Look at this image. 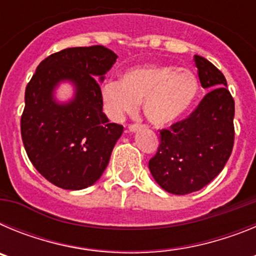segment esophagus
Wrapping results in <instances>:
<instances>
[{
    "label": "esophagus",
    "instance_id": "esophagus-1",
    "mask_svg": "<svg viewBox=\"0 0 256 256\" xmlns=\"http://www.w3.org/2000/svg\"><path fill=\"white\" fill-rule=\"evenodd\" d=\"M144 126H142V124H130V126H128V130L130 132H137L138 130H142Z\"/></svg>",
    "mask_w": 256,
    "mask_h": 256
}]
</instances>
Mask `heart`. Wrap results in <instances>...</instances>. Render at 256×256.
I'll use <instances>...</instances> for the list:
<instances>
[{"label":"heart","mask_w":256,"mask_h":256,"mask_svg":"<svg viewBox=\"0 0 256 256\" xmlns=\"http://www.w3.org/2000/svg\"><path fill=\"white\" fill-rule=\"evenodd\" d=\"M200 94V83L191 70L176 65H144L123 74L101 88L105 112L112 119L137 112L140 104L148 120L168 126L188 112Z\"/></svg>","instance_id":"b5f03b06"}]
</instances>
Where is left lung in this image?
Listing matches in <instances>:
<instances>
[{
  "label": "left lung",
  "instance_id": "left-lung-1",
  "mask_svg": "<svg viewBox=\"0 0 256 256\" xmlns=\"http://www.w3.org/2000/svg\"><path fill=\"white\" fill-rule=\"evenodd\" d=\"M194 60L209 94L190 116L160 130L158 152L148 162L156 183L174 195L209 184L224 168L234 142V100L224 76L206 58L195 55Z\"/></svg>",
  "mask_w": 256,
  "mask_h": 256
}]
</instances>
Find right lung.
<instances>
[{"mask_svg":"<svg viewBox=\"0 0 256 256\" xmlns=\"http://www.w3.org/2000/svg\"><path fill=\"white\" fill-rule=\"evenodd\" d=\"M116 58L104 46L65 48L44 58L26 86L22 144L34 168L60 188L83 190L100 180L123 133L104 114L98 84ZM61 82L74 86L69 103L53 97Z\"/></svg>","mask_w":256,"mask_h":256,"instance_id":"add662e5","label":"right lung"}]
</instances>
